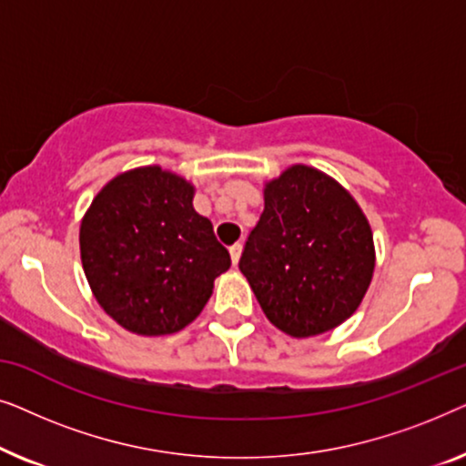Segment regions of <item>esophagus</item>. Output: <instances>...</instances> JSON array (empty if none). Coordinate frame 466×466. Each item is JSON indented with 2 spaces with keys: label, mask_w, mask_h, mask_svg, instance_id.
I'll return each mask as SVG.
<instances>
[{
  "label": "esophagus",
  "mask_w": 466,
  "mask_h": 466,
  "mask_svg": "<svg viewBox=\"0 0 466 466\" xmlns=\"http://www.w3.org/2000/svg\"><path fill=\"white\" fill-rule=\"evenodd\" d=\"M228 252H231L233 265H238L239 263V257H241V244H233L231 248H228Z\"/></svg>",
  "instance_id": "34e87169"
}]
</instances>
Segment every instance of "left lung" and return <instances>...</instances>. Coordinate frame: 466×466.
I'll return each instance as SVG.
<instances>
[{
    "label": "left lung",
    "mask_w": 466,
    "mask_h": 466,
    "mask_svg": "<svg viewBox=\"0 0 466 466\" xmlns=\"http://www.w3.org/2000/svg\"><path fill=\"white\" fill-rule=\"evenodd\" d=\"M375 269L373 233L354 197L308 165L265 184V209L239 271L273 327L314 337L359 308Z\"/></svg>",
    "instance_id": "8db88e82"
}]
</instances>
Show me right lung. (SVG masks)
<instances>
[{
    "label": "right lung",
    "instance_id": "obj_1",
    "mask_svg": "<svg viewBox=\"0 0 466 466\" xmlns=\"http://www.w3.org/2000/svg\"><path fill=\"white\" fill-rule=\"evenodd\" d=\"M193 195L184 177L148 165L107 182L82 218L85 276L106 314L131 333L182 330L231 267Z\"/></svg>",
    "mask_w": 466,
    "mask_h": 466
}]
</instances>
